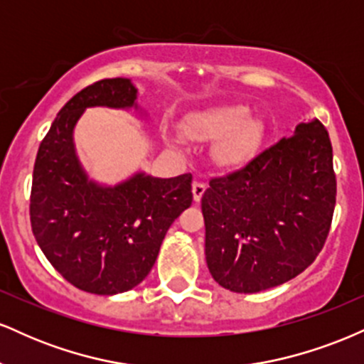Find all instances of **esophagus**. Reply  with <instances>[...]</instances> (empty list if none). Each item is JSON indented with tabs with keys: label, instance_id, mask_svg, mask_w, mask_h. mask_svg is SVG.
Listing matches in <instances>:
<instances>
[{
	"label": "esophagus",
	"instance_id": "34e87169",
	"mask_svg": "<svg viewBox=\"0 0 364 364\" xmlns=\"http://www.w3.org/2000/svg\"><path fill=\"white\" fill-rule=\"evenodd\" d=\"M205 190H207L205 183H200V181L193 183V198H195V202H200V200H202V196H203V193H205Z\"/></svg>",
	"mask_w": 364,
	"mask_h": 364
}]
</instances>
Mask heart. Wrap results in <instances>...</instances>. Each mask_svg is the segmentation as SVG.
Here are the masks:
<instances>
[{
	"label": "heart",
	"mask_w": 364,
	"mask_h": 364,
	"mask_svg": "<svg viewBox=\"0 0 364 364\" xmlns=\"http://www.w3.org/2000/svg\"><path fill=\"white\" fill-rule=\"evenodd\" d=\"M185 132L195 140H219L215 157L220 164H240L255 154L260 141V124L250 118L243 104H228L186 121Z\"/></svg>",
	"instance_id": "heart-1"
}]
</instances>
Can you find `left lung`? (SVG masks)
Returning <instances> with one entry per match:
<instances>
[{
  "mask_svg": "<svg viewBox=\"0 0 364 364\" xmlns=\"http://www.w3.org/2000/svg\"><path fill=\"white\" fill-rule=\"evenodd\" d=\"M336 195L332 144L318 119L298 124L235 173L212 178L202 196L212 277L232 292L294 279L323 248Z\"/></svg>",
  "mask_w": 364,
  "mask_h": 364,
  "instance_id": "8db88e82",
  "label": "left lung"
}]
</instances>
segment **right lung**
Returning a JSON list of instances; mask_svg holds the SVG:
<instances>
[{"mask_svg":"<svg viewBox=\"0 0 364 364\" xmlns=\"http://www.w3.org/2000/svg\"><path fill=\"white\" fill-rule=\"evenodd\" d=\"M128 78H104L75 94L41 141L31 225L54 269L92 294H118L147 277L171 224L191 205V174H135L114 188L89 181L75 156L73 128L85 107L135 106Z\"/></svg>","mask_w":364,"mask_h":364,"instance_id":"obj_1","label":"right lung"}]
</instances>
